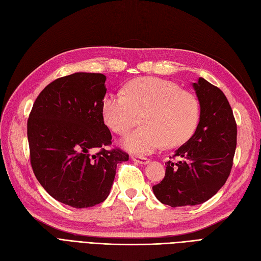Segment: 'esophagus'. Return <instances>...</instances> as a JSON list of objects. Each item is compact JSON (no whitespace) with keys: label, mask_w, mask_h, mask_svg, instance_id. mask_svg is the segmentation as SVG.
Returning a JSON list of instances; mask_svg holds the SVG:
<instances>
[{"label":"esophagus","mask_w":261,"mask_h":261,"mask_svg":"<svg viewBox=\"0 0 261 261\" xmlns=\"http://www.w3.org/2000/svg\"><path fill=\"white\" fill-rule=\"evenodd\" d=\"M132 160L139 163V164H147V163H149V159H148V158H145V156L132 155Z\"/></svg>","instance_id":"obj_1"}]
</instances>
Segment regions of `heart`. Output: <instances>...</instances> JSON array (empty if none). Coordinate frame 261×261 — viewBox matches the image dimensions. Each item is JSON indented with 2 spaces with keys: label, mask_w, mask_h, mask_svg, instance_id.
<instances>
[{
  "label": "heart",
  "mask_w": 261,
  "mask_h": 261,
  "mask_svg": "<svg viewBox=\"0 0 261 261\" xmlns=\"http://www.w3.org/2000/svg\"><path fill=\"white\" fill-rule=\"evenodd\" d=\"M102 114L114 133L123 135L137 123L141 127L123 139L128 151L146 154L160 148L183 144L192 136L199 120V103L193 93L175 83L156 77L137 78L123 91L109 93Z\"/></svg>",
  "instance_id": "b5f03b06"
}]
</instances>
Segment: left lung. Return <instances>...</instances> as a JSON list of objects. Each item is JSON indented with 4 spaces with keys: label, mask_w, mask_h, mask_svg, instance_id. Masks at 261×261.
Instances as JSON below:
<instances>
[{
    "label": "left lung",
    "mask_w": 261,
    "mask_h": 261,
    "mask_svg": "<svg viewBox=\"0 0 261 261\" xmlns=\"http://www.w3.org/2000/svg\"><path fill=\"white\" fill-rule=\"evenodd\" d=\"M200 106L194 135L165 163V175L152 186L156 199L171 207L195 206L210 199L230 175L238 127L224 93L202 77L193 84Z\"/></svg>",
    "instance_id": "left-lung-1"
}]
</instances>
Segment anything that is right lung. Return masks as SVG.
<instances>
[{
    "mask_svg": "<svg viewBox=\"0 0 261 261\" xmlns=\"http://www.w3.org/2000/svg\"><path fill=\"white\" fill-rule=\"evenodd\" d=\"M106 80L94 73L58 78L37 97L27 122L30 163L39 183L54 199L77 209L105 201L117 163L128 160L121 149H105L112 144L102 114Z\"/></svg>",
    "mask_w": 261,
    "mask_h": 261,
    "instance_id": "obj_1",
    "label": "right lung"
}]
</instances>
